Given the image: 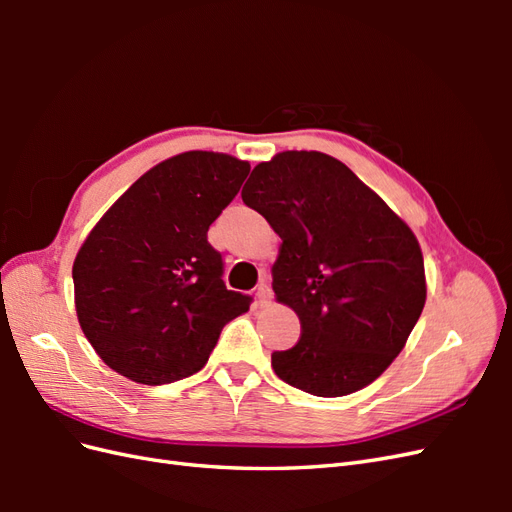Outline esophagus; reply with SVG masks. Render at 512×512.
Instances as JSON below:
<instances>
[{
    "label": "esophagus",
    "instance_id": "34e87169",
    "mask_svg": "<svg viewBox=\"0 0 512 512\" xmlns=\"http://www.w3.org/2000/svg\"><path fill=\"white\" fill-rule=\"evenodd\" d=\"M256 301H258V305H269V301H271V286L267 282H260L256 286Z\"/></svg>",
    "mask_w": 512,
    "mask_h": 512
}]
</instances>
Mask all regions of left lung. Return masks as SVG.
Segmentation results:
<instances>
[{"label":"left lung","instance_id":"8db88e82","mask_svg":"<svg viewBox=\"0 0 512 512\" xmlns=\"http://www.w3.org/2000/svg\"><path fill=\"white\" fill-rule=\"evenodd\" d=\"M243 203L280 235L273 290L301 320L275 374L316 397L374 382L406 346L427 286L414 232L352 170L320 151L258 164Z\"/></svg>","mask_w":512,"mask_h":512}]
</instances>
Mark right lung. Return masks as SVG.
<instances>
[{
    "label": "right lung",
    "mask_w": 512,
    "mask_h": 512,
    "mask_svg": "<svg viewBox=\"0 0 512 512\" xmlns=\"http://www.w3.org/2000/svg\"><path fill=\"white\" fill-rule=\"evenodd\" d=\"M250 164L185 151L132 183L89 232L72 267L81 329L100 359L158 386L205 367L226 324L252 297L228 290L209 226L237 196Z\"/></svg>",
    "instance_id": "obj_1"
}]
</instances>
